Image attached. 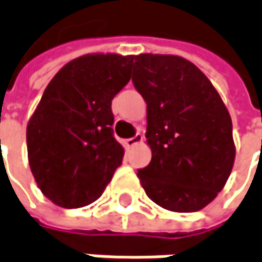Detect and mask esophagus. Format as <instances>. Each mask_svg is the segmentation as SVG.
<instances>
[{"instance_id":"34e87169","label":"esophagus","mask_w":262,"mask_h":262,"mask_svg":"<svg viewBox=\"0 0 262 262\" xmlns=\"http://www.w3.org/2000/svg\"><path fill=\"white\" fill-rule=\"evenodd\" d=\"M143 140V134H140V133H137L134 137H131V139H126L125 140V146L126 147H133L134 145H137V143H140Z\"/></svg>"}]
</instances>
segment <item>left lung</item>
<instances>
[{
  "label": "left lung",
  "instance_id": "obj_1",
  "mask_svg": "<svg viewBox=\"0 0 262 262\" xmlns=\"http://www.w3.org/2000/svg\"><path fill=\"white\" fill-rule=\"evenodd\" d=\"M133 84L147 105L152 158L137 170L147 198L177 213L207 207L231 175L232 120L210 80L177 55L134 57Z\"/></svg>",
  "mask_w": 262,
  "mask_h": 262
}]
</instances>
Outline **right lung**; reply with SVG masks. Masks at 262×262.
I'll list each match as a JSON object with an SVG mask.
<instances>
[{"label": "right lung", "instance_id": "1", "mask_svg": "<svg viewBox=\"0 0 262 262\" xmlns=\"http://www.w3.org/2000/svg\"><path fill=\"white\" fill-rule=\"evenodd\" d=\"M133 60L82 55L45 89L27 126V149L34 180L55 205L80 208L95 202L122 164L112 101L129 81Z\"/></svg>", "mask_w": 262, "mask_h": 262}]
</instances>
